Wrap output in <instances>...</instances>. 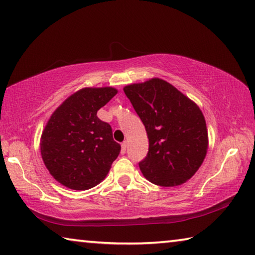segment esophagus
Masks as SVG:
<instances>
[{
    "mask_svg": "<svg viewBox=\"0 0 255 255\" xmlns=\"http://www.w3.org/2000/svg\"><path fill=\"white\" fill-rule=\"evenodd\" d=\"M126 149H127V141H124L122 144V154L126 153Z\"/></svg>",
    "mask_w": 255,
    "mask_h": 255,
    "instance_id": "1",
    "label": "esophagus"
}]
</instances>
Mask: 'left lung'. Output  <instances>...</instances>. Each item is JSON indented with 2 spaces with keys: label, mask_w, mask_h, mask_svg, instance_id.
I'll return each instance as SVG.
<instances>
[{
  "label": "left lung",
  "mask_w": 255,
  "mask_h": 255,
  "mask_svg": "<svg viewBox=\"0 0 255 255\" xmlns=\"http://www.w3.org/2000/svg\"><path fill=\"white\" fill-rule=\"evenodd\" d=\"M143 122L149 146L139 163L141 173L159 187H178L199 170L208 150V131L196 102L153 77L124 88Z\"/></svg>",
  "instance_id": "1"
}]
</instances>
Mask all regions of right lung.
<instances>
[{
    "label": "right lung",
    "mask_w": 255,
    "mask_h": 255,
    "mask_svg": "<svg viewBox=\"0 0 255 255\" xmlns=\"http://www.w3.org/2000/svg\"><path fill=\"white\" fill-rule=\"evenodd\" d=\"M117 93L112 86L83 88L51 114L40 137V153L47 170L64 187L91 189L109 173L122 147L97 112Z\"/></svg>",
    "instance_id": "1"
}]
</instances>
